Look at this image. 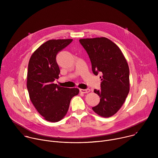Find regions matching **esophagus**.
<instances>
[{"label": "esophagus", "mask_w": 158, "mask_h": 158, "mask_svg": "<svg viewBox=\"0 0 158 158\" xmlns=\"http://www.w3.org/2000/svg\"><path fill=\"white\" fill-rule=\"evenodd\" d=\"M80 92L81 93H83V94H85V93H88L89 92H90V89H81L80 90Z\"/></svg>", "instance_id": "esophagus-1"}]
</instances>
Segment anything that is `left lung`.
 Segmentation results:
<instances>
[{
	"instance_id": "left-lung-1",
	"label": "left lung",
	"mask_w": 158,
	"mask_h": 158,
	"mask_svg": "<svg viewBox=\"0 0 158 158\" xmlns=\"http://www.w3.org/2000/svg\"><path fill=\"white\" fill-rule=\"evenodd\" d=\"M79 42L91 60L93 74L102 75L101 89L94 90L100 102L92 109L102 117H110L121 107L129 92L127 62L117 45L107 38L82 39Z\"/></svg>"
}]
</instances>
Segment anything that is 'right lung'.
<instances>
[{"label": "right lung", "instance_id": "1", "mask_svg": "<svg viewBox=\"0 0 158 158\" xmlns=\"http://www.w3.org/2000/svg\"><path fill=\"white\" fill-rule=\"evenodd\" d=\"M72 41L49 40L42 44L29 60L27 82L29 97L39 113L50 122H58L65 116L71 99L79 92L77 88L54 84L60 74L56 56Z\"/></svg>", "mask_w": 158, "mask_h": 158}]
</instances>
